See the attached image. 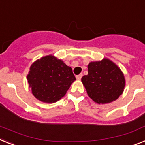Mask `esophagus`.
Segmentation results:
<instances>
[{
	"mask_svg": "<svg viewBox=\"0 0 145 145\" xmlns=\"http://www.w3.org/2000/svg\"><path fill=\"white\" fill-rule=\"evenodd\" d=\"M82 76H83V74H79V75H76V80H81V78H82Z\"/></svg>",
	"mask_w": 145,
	"mask_h": 145,
	"instance_id": "obj_1",
	"label": "esophagus"
}]
</instances>
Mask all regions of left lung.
Returning <instances> with one entry per match:
<instances>
[{
  "mask_svg": "<svg viewBox=\"0 0 145 145\" xmlns=\"http://www.w3.org/2000/svg\"><path fill=\"white\" fill-rule=\"evenodd\" d=\"M82 82L89 97L96 103L102 104L118 99L125 86L121 71L107 59L90 62L88 75L82 77Z\"/></svg>",
  "mask_w": 145,
  "mask_h": 145,
  "instance_id": "1",
  "label": "left lung"
}]
</instances>
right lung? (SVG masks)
Returning <instances> with one entry per match:
<instances>
[{"instance_id": "right-lung-1", "label": "right lung", "mask_w": 145, "mask_h": 145, "mask_svg": "<svg viewBox=\"0 0 145 145\" xmlns=\"http://www.w3.org/2000/svg\"><path fill=\"white\" fill-rule=\"evenodd\" d=\"M33 95L45 103L60 100L76 80L72 69L49 55L32 65L27 75Z\"/></svg>"}]
</instances>
